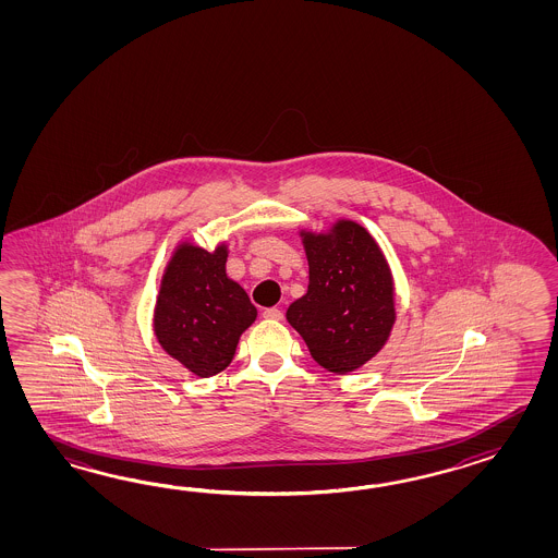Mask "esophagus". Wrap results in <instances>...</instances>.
I'll use <instances>...</instances> for the list:
<instances>
[{
	"label": "esophagus",
	"mask_w": 558,
	"mask_h": 558,
	"mask_svg": "<svg viewBox=\"0 0 558 558\" xmlns=\"http://www.w3.org/2000/svg\"><path fill=\"white\" fill-rule=\"evenodd\" d=\"M263 317H265V319L281 320L283 319V311L277 307L265 308V311H263Z\"/></svg>",
	"instance_id": "esophagus-1"
}]
</instances>
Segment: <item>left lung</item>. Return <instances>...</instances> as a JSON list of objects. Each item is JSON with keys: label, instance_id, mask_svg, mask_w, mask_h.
I'll return each instance as SVG.
<instances>
[{"label": "left lung", "instance_id": "left-lung-1", "mask_svg": "<svg viewBox=\"0 0 558 558\" xmlns=\"http://www.w3.org/2000/svg\"><path fill=\"white\" fill-rule=\"evenodd\" d=\"M307 253V293L287 320L308 353L331 373H351L387 343L395 323L391 269L365 227L339 221L331 233H301Z\"/></svg>", "mask_w": 558, "mask_h": 558}]
</instances>
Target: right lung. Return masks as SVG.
I'll list each match as a JSON object with an SVG mask.
<instances>
[{
    "label": "right lung",
    "instance_id": "obj_1",
    "mask_svg": "<svg viewBox=\"0 0 558 558\" xmlns=\"http://www.w3.org/2000/svg\"><path fill=\"white\" fill-rule=\"evenodd\" d=\"M227 247L179 245L167 265L154 329L159 344L197 377H211L233 361L241 332L257 308L226 274Z\"/></svg>",
    "mask_w": 558,
    "mask_h": 558
}]
</instances>
